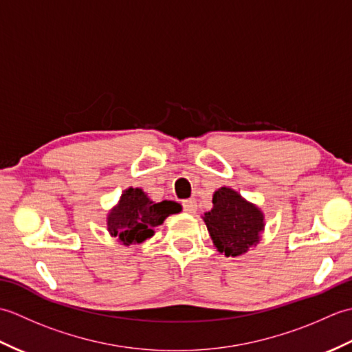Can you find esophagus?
I'll use <instances>...</instances> for the list:
<instances>
[{
  "instance_id": "obj_1",
  "label": "esophagus",
  "mask_w": 352,
  "mask_h": 352,
  "mask_svg": "<svg viewBox=\"0 0 352 352\" xmlns=\"http://www.w3.org/2000/svg\"><path fill=\"white\" fill-rule=\"evenodd\" d=\"M183 207H184V210L188 212V213H190V214H193L197 212V201L193 199V198H190V199H184L183 201Z\"/></svg>"
}]
</instances>
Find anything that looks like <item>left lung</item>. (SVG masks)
Returning a JSON list of instances; mask_svg holds the SVG:
<instances>
[{
	"label": "left lung",
	"instance_id": "8db88e82",
	"mask_svg": "<svg viewBox=\"0 0 352 352\" xmlns=\"http://www.w3.org/2000/svg\"><path fill=\"white\" fill-rule=\"evenodd\" d=\"M213 208L206 212L208 234L213 245L227 257H241L257 246L265 231V213L237 190L223 186L213 193Z\"/></svg>",
	"mask_w": 352,
	"mask_h": 352
}]
</instances>
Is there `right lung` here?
Wrapping results in <instances>:
<instances>
[{"instance_id":"obj_1","label":"right lung","mask_w":352,"mask_h":352,"mask_svg":"<svg viewBox=\"0 0 352 352\" xmlns=\"http://www.w3.org/2000/svg\"><path fill=\"white\" fill-rule=\"evenodd\" d=\"M180 212L182 206L175 201L154 203L142 189L129 188L107 213V231L124 246L142 243L154 236V228L169 214Z\"/></svg>"}]
</instances>
